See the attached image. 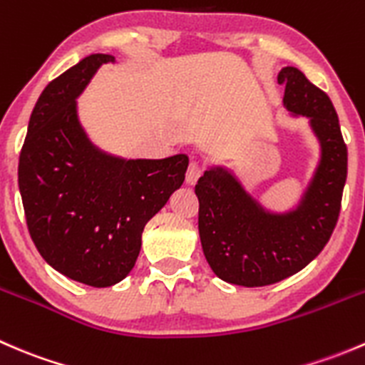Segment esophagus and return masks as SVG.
Instances as JSON below:
<instances>
[{"label": "esophagus", "mask_w": 365, "mask_h": 365, "mask_svg": "<svg viewBox=\"0 0 365 365\" xmlns=\"http://www.w3.org/2000/svg\"><path fill=\"white\" fill-rule=\"evenodd\" d=\"M203 165L200 164L197 160H192L189 164V169H187V183H190V185H194V183L197 182V180L201 178V175H203Z\"/></svg>", "instance_id": "esophagus-1"}]
</instances>
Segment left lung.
<instances>
[{
	"instance_id": "left-lung-1",
	"label": "left lung",
	"mask_w": 365,
	"mask_h": 365,
	"mask_svg": "<svg viewBox=\"0 0 365 365\" xmlns=\"http://www.w3.org/2000/svg\"><path fill=\"white\" fill-rule=\"evenodd\" d=\"M284 106L311 118L322 143V162L304 201L288 215L261 210L224 169H210L196 185L201 245L217 277L257 288L282 281L307 267L332 237L348 175V148L329 95L300 70L279 72Z\"/></svg>"
}]
</instances>
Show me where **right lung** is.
Wrapping results in <instances>:
<instances>
[{
	"label": "right lung",
	"instance_id": "obj_1",
	"mask_svg": "<svg viewBox=\"0 0 365 365\" xmlns=\"http://www.w3.org/2000/svg\"><path fill=\"white\" fill-rule=\"evenodd\" d=\"M109 54H91L51 81L19 155L26 224L43 259L83 284L108 288L134 268L146 222L185 180L189 157L118 160L88 143L76 97Z\"/></svg>",
	"mask_w": 365,
	"mask_h": 365
}]
</instances>
